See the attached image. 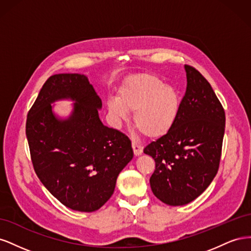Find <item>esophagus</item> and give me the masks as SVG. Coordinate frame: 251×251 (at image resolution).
<instances>
[{
  "instance_id": "obj_1",
  "label": "esophagus",
  "mask_w": 251,
  "mask_h": 251,
  "mask_svg": "<svg viewBox=\"0 0 251 251\" xmlns=\"http://www.w3.org/2000/svg\"><path fill=\"white\" fill-rule=\"evenodd\" d=\"M132 148H133V151H134V155L135 156H139V155L142 154L143 148H142V146H140V144H138L137 142L133 141L132 142Z\"/></svg>"
}]
</instances>
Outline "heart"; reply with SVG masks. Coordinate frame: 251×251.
<instances>
[{
    "mask_svg": "<svg viewBox=\"0 0 251 251\" xmlns=\"http://www.w3.org/2000/svg\"><path fill=\"white\" fill-rule=\"evenodd\" d=\"M180 100L173 87L163 85L151 74H141L128 79L119 90L116 100L108 101L110 117L115 125L134 112V124L150 138L168 133L178 117Z\"/></svg>",
    "mask_w": 251,
    "mask_h": 251,
    "instance_id": "b5f03b06",
    "label": "heart"
}]
</instances>
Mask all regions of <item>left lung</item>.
I'll use <instances>...</instances> for the list:
<instances>
[{"label":"left lung","instance_id":"8db88e82","mask_svg":"<svg viewBox=\"0 0 251 251\" xmlns=\"http://www.w3.org/2000/svg\"><path fill=\"white\" fill-rule=\"evenodd\" d=\"M184 68L187 85L176 121L143 150L155 160L151 191L171 206L194 201L211 183L219 170L225 131V112L210 83L194 67Z\"/></svg>","mask_w":251,"mask_h":251}]
</instances>
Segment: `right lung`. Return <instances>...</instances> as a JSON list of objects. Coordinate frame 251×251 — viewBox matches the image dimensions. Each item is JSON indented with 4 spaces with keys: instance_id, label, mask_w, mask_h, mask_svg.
I'll return each mask as SVG.
<instances>
[{
    "instance_id": "1",
    "label": "right lung",
    "mask_w": 251,
    "mask_h": 251,
    "mask_svg": "<svg viewBox=\"0 0 251 251\" xmlns=\"http://www.w3.org/2000/svg\"><path fill=\"white\" fill-rule=\"evenodd\" d=\"M68 98L75 101L72 115L57 119L50 103ZM101 105L86 75L62 73L46 80L28 112L26 136L34 171L44 186L73 210L100 209L134 155L127 136L102 125Z\"/></svg>"
}]
</instances>
